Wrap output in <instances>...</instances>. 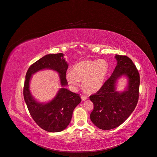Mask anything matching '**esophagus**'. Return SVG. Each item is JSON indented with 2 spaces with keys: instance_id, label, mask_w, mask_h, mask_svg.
I'll list each match as a JSON object with an SVG mask.
<instances>
[{
  "instance_id": "obj_1",
  "label": "esophagus",
  "mask_w": 157,
  "mask_h": 157,
  "mask_svg": "<svg viewBox=\"0 0 157 157\" xmlns=\"http://www.w3.org/2000/svg\"><path fill=\"white\" fill-rule=\"evenodd\" d=\"M81 99H82V101H85V100H86V99H87V97H86V96L81 95Z\"/></svg>"
}]
</instances>
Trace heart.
Returning a JSON list of instances; mask_svg holds the SVG:
<instances>
[{
    "label": "heart",
    "mask_w": 157,
    "mask_h": 157,
    "mask_svg": "<svg viewBox=\"0 0 157 157\" xmlns=\"http://www.w3.org/2000/svg\"><path fill=\"white\" fill-rule=\"evenodd\" d=\"M109 72L106 60H87L74 65L72 71L66 72V79L72 88H77L83 81L84 88L90 92H97L103 85Z\"/></svg>",
    "instance_id": "heart-1"
}]
</instances>
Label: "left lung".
Returning a JSON list of instances; mask_svg holds the SVG:
<instances>
[{"instance_id":"left-lung-1","label":"left lung","mask_w":157,"mask_h":157,"mask_svg":"<svg viewBox=\"0 0 157 157\" xmlns=\"http://www.w3.org/2000/svg\"><path fill=\"white\" fill-rule=\"evenodd\" d=\"M117 60L112 75L98 91L90 96L94 104L90 119L102 130L116 128L124 122L135 109L139 95L140 76L136 65L125 55H116ZM125 75L129 79L127 90L120 93L116 91V81Z\"/></svg>"}]
</instances>
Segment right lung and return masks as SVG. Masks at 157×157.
I'll use <instances>...</instances> for the list:
<instances>
[{
	"label": "right lung",
	"instance_id": "1",
	"mask_svg": "<svg viewBox=\"0 0 157 157\" xmlns=\"http://www.w3.org/2000/svg\"><path fill=\"white\" fill-rule=\"evenodd\" d=\"M63 56V53H57L41 58L30 66L24 83L23 97L32 118L41 128L50 132L62 131L69 125L74 108L81 101L79 95L62 88L52 101L47 104L39 103L30 94L29 82L33 74L50 69L59 73L61 85H67L65 75L68 64Z\"/></svg>",
	"mask_w": 157,
	"mask_h": 157
}]
</instances>
